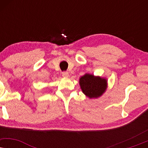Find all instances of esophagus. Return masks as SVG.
<instances>
[{
	"instance_id": "1",
	"label": "esophagus",
	"mask_w": 148,
	"mask_h": 148,
	"mask_svg": "<svg viewBox=\"0 0 148 148\" xmlns=\"http://www.w3.org/2000/svg\"><path fill=\"white\" fill-rule=\"evenodd\" d=\"M62 77H67L69 76V73L67 71H63L62 73Z\"/></svg>"
}]
</instances>
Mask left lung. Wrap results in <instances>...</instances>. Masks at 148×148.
Here are the masks:
<instances>
[{
  "label": "left lung",
  "mask_w": 148,
  "mask_h": 148,
  "mask_svg": "<svg viewBox=\"0 0 148 148\" xmlns=\"http://www.w3.org/2000/svg\"><path fill=\"white\" fill-rule=\"evenodd\" d=\"M81 88L89 98H98L106 89V80L93 75L86 74L79 79Z\"/></svg>",
  "instance_id": "8db88e82"
}]
</instances>
